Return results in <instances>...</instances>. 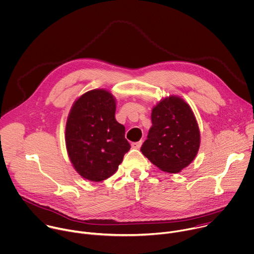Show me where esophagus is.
I'll list each match as a JSON object with an SVG mask.
<instances>
[{"label": "esophagus", "instance_id": "obj_1", "mask_svg": "<svg viewBox=\"0 0 254 254\" xmlns=\"http://www.w3.org/2000/svg\"><path fill=\"white\" fill-rule=\"evenodd\" d=\"M141 145H142V141H139V142H134V143H132V144H131L132 148H134V149H139V148L141 147Z\"/></svg>", "mask_w": 254, "mask_h": 254}]
</instances>
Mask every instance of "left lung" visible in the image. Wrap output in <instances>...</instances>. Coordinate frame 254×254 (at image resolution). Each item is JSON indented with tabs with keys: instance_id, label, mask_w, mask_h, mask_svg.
Wrapping results in <instances>:
<instances>
[{
	"instance_id": "obj_1",
	"label": "left lung",
	"mask_w": 254,
	"mask_h": 254,
	"mask_svg": "<svg viewBox=\"0 0 254 254\" xmlns=\"http://www.w3.org/2000/svg\"><path fill=\"white\" fill-rule=\"evenodd\" d=\"M152 127L141 152L167 173H179L196 157L200 130L186 101L175 95L162 98L151 113Z\"/></svg>"
}]
</instances>
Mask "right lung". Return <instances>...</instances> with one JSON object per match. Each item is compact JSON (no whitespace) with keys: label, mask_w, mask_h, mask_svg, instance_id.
Returning a JSON list of instances; mask_svg holds the SVG:
<instances>
[{"label":"right lung","mask_w":254,"mask_h":254,"mask_svg":"<svg viewBox=\"0 0 254 254\" xmlns=\"http://www.w3.org/2000/svg\"><path fill=\"white\" fill-rule=\"evenodd\" d=\"M115 111L116 99L105 89L84 93L70 109L66 148L73 167L86 180L100 182L112 176L130 149Z\"/></svg>","instance_id":"right-lung-1"}]
</instances>
